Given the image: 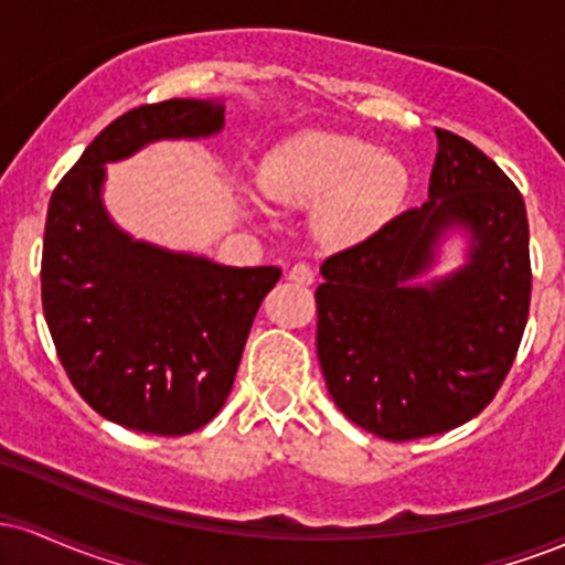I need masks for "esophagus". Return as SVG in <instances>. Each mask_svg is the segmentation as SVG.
<instances>
[{
  "mask_svg": "<svg viewBox=\"0 0 565 565\" xmlns=\"http://www.w3.org/2000/svg\"><path fill=\"white\" fill-rule=\"evenodd\" d=\"M289 281L300 284V287H310L316 281V270L310 263H295L289 268Z\"/></svg>",
  "mask_w": 565,
  "mask_h": 565,
  "instance_id": "obj_1",
  "label": "esophagus"
}]
</instances>
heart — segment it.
I'll return each mask as SVG.
<instances>
[{"label": "heart", "instance_id": "b5f03b06", "mask_svg": "<svg viewBox=\"0 0 565 565\" xmlns=\"http://www.w3.org/2000/svg\"><path fill=\"white\" fill-rule=\"evenodd\" d=\"M270 199L287 204L323 206L327 236L361 238L385 223L406 191V170L398 159L374 153L366 140L348 135H305L278 151L263 170Z\"/></svg>", "mask_w": 565, "mask_h": 565}]
</instances>
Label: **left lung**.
I'll list each match as a JSON object with an SVG mask.
<instances>
[{"mask_svg": "<svg viewBox=\"0 0 565 565\" xmlns=\"http://www.w3.org/2000/svg\"><path fill=\"white\" fill-rule=\"evenodd\" d=\"M430 199L329 255L316 289V350L350 423L395 440L438 436L481 414L508 377L531 302L529 220L515 183L481 148L436 129ZM451 224L471 263L417 288Z\"/></svg>", "mask_w": 565, "mask_h": 565, "instance_id": "8db88e82", "label": "left lung"}]
</instances>
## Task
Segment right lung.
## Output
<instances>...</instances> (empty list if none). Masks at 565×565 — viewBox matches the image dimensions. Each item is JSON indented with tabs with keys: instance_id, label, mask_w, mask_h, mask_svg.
<instances>
[{
	"instance_id": "right-lung-1",
	"label": "right lung",
	"mask_w": 565,
	"mask_h": 565,
	"mask_svg": "<svg viewBox=\"0 0 565 565\" xmlns=\"http://www.w3.org/2000/svg\"><path fill=\"white\" fill-rule=\"evenodd\" d=\"M223 127L210 100L148 103L121 114L84 148L50 199L42 308L57 359L100 417L188 436L228 398L246 337L281 268H228L172 255L114 228L100 204L103 164L159 138Z\"/></svg>"
}]
</instances>
